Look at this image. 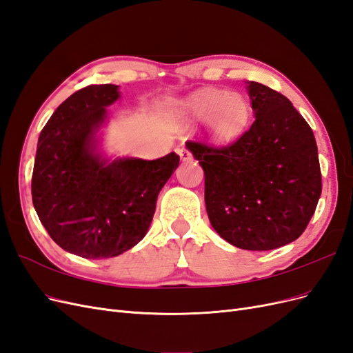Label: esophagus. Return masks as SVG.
Listing matches in <instances>:
<instances>
[{
    "label": "esophagus",
    "mask_w": 353,
    "mask_h": 353,
    "mask_svg": "<svg viewBox=\"0 0 353 353\" xmlns=\"http://www.w3.org/2000/svg\"><path fill=\"white\" fill-rule=\"evenodd\" d=\"M178 154L183 162H190V160H193V154H191V152H188L187 148H178Z\"/></svg>",
    "instance_id": "34e87169"
}]
</instances>
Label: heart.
I'll list each match as a JSON object with an SVG mask.
<instances>
[{"label":"heart","mask_w":353,"mask_h":353,"mask_svg":"<svg viewBox=\"0 0 353 353\" xmlns=\"http://www.w3.org/2000/svg\"><path fill=\"white\" fill-rule=\"evenodd\" d=\"M184 112L196 119H208L221 137H232L249 122L250 105L243 95L222 90H201L184 103Z\"/></svg>","instance_id":"heart-1"}]
</instances>
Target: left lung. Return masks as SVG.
Segmentation results:
<instances>
[{"label":"left lung","mask_w":353,"mask_h":353,"mask_svg":"<svg viewBox=\"0 0 353 353\" xmlns=\"http://www.w3.org/2000/svg\"><path fill=\"white\" fill-rule=\"evenodd\" d=\"M256 119L236 141H187L205 170L212 227L244 250H272L307 227L323 181L311 126L283 94L248 82Z\"/></svg>","instance_id":"obj_1"}]
</instances>
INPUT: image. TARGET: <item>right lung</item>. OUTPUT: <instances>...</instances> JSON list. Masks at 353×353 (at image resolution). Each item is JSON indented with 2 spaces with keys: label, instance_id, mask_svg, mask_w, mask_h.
<instances>
[{
  "label": "right lung",
  "instance_id": "obj_1",
  "mask_svg": "<svg viewBox=\"0 0 353 353\" xmlns=\"http://www.w3.org/2000/svg\"><path fill=\"white\" fill-rule=\"evenodd\" d=\"M117 85H88L52 113L39 134L32 201L61 249L85 259L121 254L150 227L160 190L179 165L174 152L156 160L116 159L95 152L94 135Z\"/></svg>",
  "mask_w": 353,
  "mask_h": 353
}]
</instances>
